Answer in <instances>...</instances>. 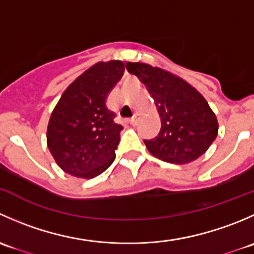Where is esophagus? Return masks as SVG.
<instances>
[{
    "instance_id": "esophagus-1",
    "label": "esophagus",
    "mask_w": 254,
    "mask_h": 254,
    "mask_svg": "<svg viewBox=\"0 0 254 254\" xmlns=\"http://www.w3.org/2000/svg\"><path fill=\"white\" fill-rule=\"evenodd\" d=\"M139 115H134V117L131 118V119H130V124L131 125H136L137 123H139Z\"/></svg>"
}]
</instances>
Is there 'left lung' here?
I'll list each match as a JSON object with an SVG mask.
<instances>
[{
    "instance_id": "8db88e82",
    "label": "left lung",
    "mask_w": 254,
    "mask_h": 254,
    "mask_svg": "<svg viewBox=\"0 0 254 254\" xmlns=\"http://www.w3.org/2000/svg\"><path fill=\"white\" fill-rule=\"evenodd\" d=\"M127 70L146 86L161 118L155 139L143 140L148 152L170 163H189L206 152L217 136L216 115L206 99L183 78L143 63Z\"/></svg>"
}]
</instances>
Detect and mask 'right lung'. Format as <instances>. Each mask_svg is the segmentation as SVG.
Returning a JSON list of instances; mask_svg holds the SVG:
<instances>
[{
    "label": "right lung",
    "mask_w": 254,
    "mask_h": 254,
    "mask_svg": "<svg viewBox=\"0 0 254 254\" xmlns=\"http://www.w3.org/2000/svg\"><path fill=\"white\" fill-rule=\"evenodd\" d=\"M124 63H97L63 93L48 124V147L64 172L91 179L115 158L123 127L107 108V97L124 73Z\"/></svg>",
    "instance_id": "obj_1"
}]
</instances>
